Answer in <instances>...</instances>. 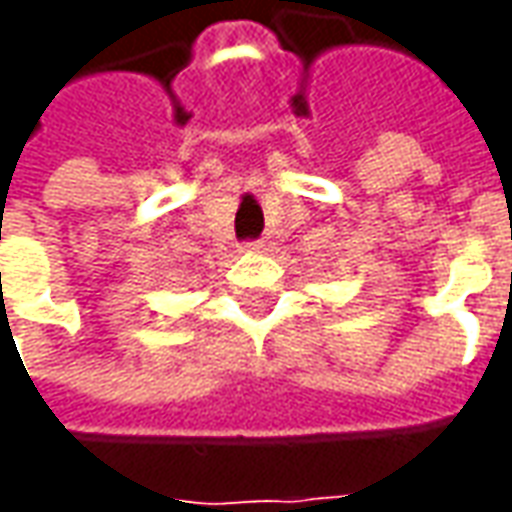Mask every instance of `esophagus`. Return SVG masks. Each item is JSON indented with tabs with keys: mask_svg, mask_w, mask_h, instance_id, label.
<instances>
[{
	"mask_svg": "<svg viewBox=\"0 0 512 512\" xmlns=\"http://www.w3.org/2000/svg\"><path fill=\"white\" fill-rule=\"evenodd\" d=\"M241 249L249 252V255H255V252H263V241H249V244H244Z\"/></svg>",
	"mask_w": 512,
	"mask_h": 512,
	"instance_id": "34e87169",
	"label": "esophagus"
}]
</instances>
